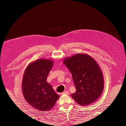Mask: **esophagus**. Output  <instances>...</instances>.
I'll return each instance as SVG.
<instances>
[{"label": "esophagus", "instance_id": "34e87169", "mask_svg": "<svg viewBox=\"0 0 126 126\" xmlns=\"http://www.w3.org/2000/svg\"><path fill=\"white\" fill-rule=\"evenodd\" d=\"M62 94H69V92L68 91H65L63 92H62Z\"/></svg>", "mask_w": 126, "mask_h": 126}]
</instances>
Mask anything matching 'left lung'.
Instances as JSON below:
<instances>
[{
	"instance_id": "8db88e82",
	"label": "left lung",
	"mask_w": 126,
	"mask_h": 126,
	"mask_svg": "<svg viewBox=\"0 0 126 126\" xmlns=\"http://www.w3.org/2000/svg\"><path fill=\"white\" fill-rule=\"evenodd\" d=\"M71 73L76 91L72 97L81 106L97 100L104 89L102 71L96 61L88 54H78L63 59Z\"/></svg>"
}]
</instances>
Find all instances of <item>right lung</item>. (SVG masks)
<instances>
[{
	"instance_id": "obj_1",
	"label": "right lung",
	"mask_w": 126,
	"mask_h": 126,
	"mask_svg": "<svg viewBox=\"0 0 126 126\" xmlns=\"http://www.w3.org/2000/svg\"><path fill=\"white\" fill-rule=\"evenodd\" d=\"M53 66L52 60L38 59L31 63L24 72L22 82L24 98L39 111L50 110L60 97L46 81Z\"/></svg>"
}]
</instances>
